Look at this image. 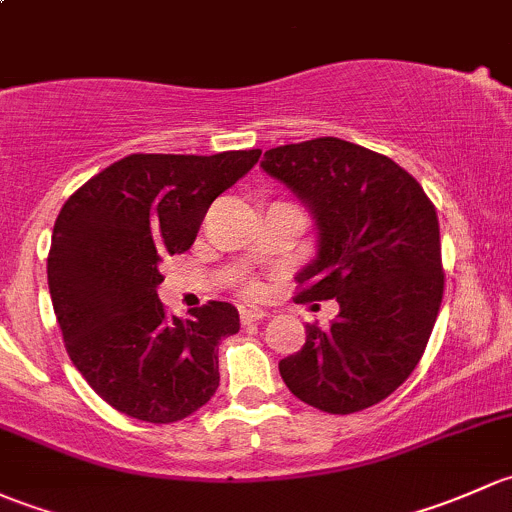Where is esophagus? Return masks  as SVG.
Instances as JSON below:
<instances>
[{
    "instance_id": "esophagus-1",
    "label": "esophagus",
    "mask_w": 512,
    "mask_h": 512,
    "mask_svg": "<svg viewBox=\"0 0 512 512\" xmlns=\"http://www.w3.org/2000/svg\"><path fill=\"white\" fill-rule=\"evenodd\" d=\"M239 315H241V323L251 325V323H258V320L266 318V310L256 308V305H251V303H244V305H239Z\"/></svg>"
}]
</instances>
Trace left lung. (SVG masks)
Here are the masks:
<instances>
[{"label":"left lung","instance_id":"left-lung-1","mask_svg":"<svg viewBox=\"0 0 512 512\" xmlns=\"http://www.w3.org/2000/svg\"><path fill=\"white\" fill-rule=\"evenodd\" d=\"M261 170L310 209L315 258L298 303H340L330 330L278 362L300 402L352 414L387 399L419 365L444 295L439 219L421 184L389 157L340 138L273 147Z\"/></svg>","mask_w":512,"mask_h":512}]
</instances>
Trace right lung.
<instances>
[{
    "label": "right lung",
    "mask_w": 512,
    "mask_h": 512,
    "mask_svg": "<svg viewBox=\"0 0 512 512\" xmlns=\"http://www.w3.org/2000/svg\"><path fill=\"white\" fill-rule=\"evenodd\" d=\"M258 157L130 155L63 204L46 266L51 303L71 362L118 412L170 424L217 392L219 342L239 333V310L212 300L170 318L160 263L194 244L214 199Z\"/></svg>",
    "instance_id": "1"
}]
</instances>
